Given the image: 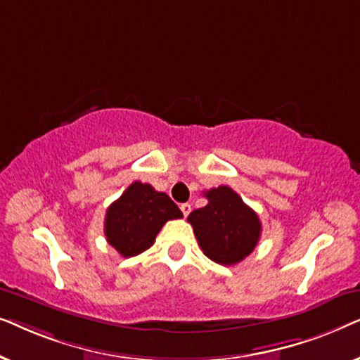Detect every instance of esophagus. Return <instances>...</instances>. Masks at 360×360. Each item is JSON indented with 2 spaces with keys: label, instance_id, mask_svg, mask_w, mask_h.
<instances>
[{
  "label": "esophagus",
  "instance_id": "1",
  "mask_svg": "<svg viewBox=\"0 0 360 360\" xmlns=\"http://www.w3.org/2000/svg\"><path fill=\"white\" fill-rule=\"evenodd\" d=\"M180 210H181V213H184V216H188L190 211H191V205L190 203L180 205Z\"/></svg>",
  "mask_w": 360,
  "mask_h": 360
}]
</instances>
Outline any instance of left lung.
Segmentation results:
<instances>
[{
	"label": "left lung",
	"instance_id": "left-lung-1",
	"mask_svg": "<svg viewBox=\"0 0 360 360\" xmlns=\"http://www.w3.org/2000/svg\"><path fill=\"white\" fill-rule=\"evenodd\" d=\"M208 205L191 211L188 223L206 257L233 265L248 257L257 245L262 224L257 213L229 186L203 193Z\"/></svg>",
	"mask_w": 360,
	"mask_h": 360
}]
</instances>
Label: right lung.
I'll list each match as a JSON object with an SVG mask.
<instances>
[{
    "label": "right lung",
    "mask_w": 360,
    "mask_h": 360,
    "mask_svg": "<svg viewBox=\"0 0 360 360\" xmlns=\"http://www.w3.org/2000/svg\"><path fill=\"white\" fill-rule=\"evenodd\" d=\"M181 216L169 195L155 191L149 184L134 181L106 211V240L122 257H134L154 244L167 221Z\"/></svg>",
    "instance_id": "1"
}]
</instances>
